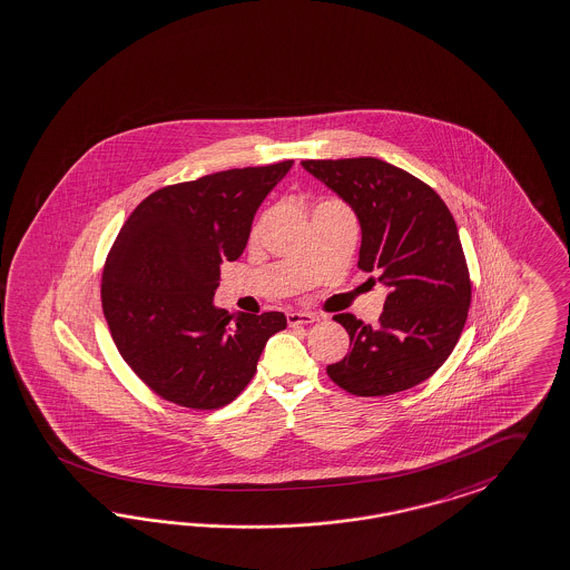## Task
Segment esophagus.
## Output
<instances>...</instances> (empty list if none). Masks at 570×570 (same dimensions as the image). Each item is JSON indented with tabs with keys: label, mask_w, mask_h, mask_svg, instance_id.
Wrapping results in <instances>:
<instances>
[{
	"label": "esophagus",
	"mask_w": 570,
	"mask_h": 570,
	"mask_svg": "<svg viewBox=\"0 0 570 570\" xmlns=\"http://www.w3.org/2000/svg\"><path fill=\"white\" fill-rule=\"evenodd\" d=\"M316 316L311 313H297V311H289L287 313V323L294 327V325H308V323H315Z\"/></svg>",
	"instance_id": "34e87169"
}]
</instances>
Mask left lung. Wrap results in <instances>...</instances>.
<instances>
[{"instance_id": "obj_1", "label": "left lung", "mask_w": 570, "mask_h": 570, "mask_svg": "<svg viewBox=\"0 0 570 570\" xmlns=\"http://www.w3.org/2000/svg\"><path fill=\"white\" fill-rule=\"evenodd\" d=\"M355 212L358 268L389 294L379 325L334 316L351 337L327 376L358 397L412 389L442 367L463 332L471 281L456 222L438 191L379 158L302 160Z\"/></svg>"}]
</instances>
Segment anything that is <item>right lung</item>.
Listing matches in <instances>:
<instances>
[{
  "mask_svg": "<svg viewBox=\"0 0 570 570\" xmlns=\"http://www.w3.org/2000/svg\"><path fill=\"white\" fill-rule=\"evenodd\" d=\"M294 160L222 170L149 194L107 255L101 302L130 370L163 400L222 407L249 384L283 313L213 302L222 264L245 252L255 212Z\"/></svg>",
  "mask_w": 570,
  "mask_h": 570,
  "instance_id": "add662e5",
  "label": "right lung"
}]
</instances>
